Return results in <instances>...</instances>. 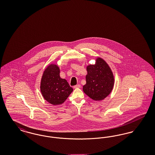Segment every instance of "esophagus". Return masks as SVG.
I'll use <instances>...</instances> for the list:
<instances>
[{"label":"esophagus","mask_w":155,"mask_h":155,"mask_svg":"<svg viewBox=\"0 0 155 155\" xmlns=\"http://www.w3.org/2000/svg\"><path fill=\"white\" fill-rule=\"evenodd\" d=\"M80 87H81V85L80 84H77V85L74 86V88H80Z\"/></svg>","instance_id":"1"}]
</instances>
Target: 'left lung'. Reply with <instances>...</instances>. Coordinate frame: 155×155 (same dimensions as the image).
I'll list each match as a JSON object with an SVG mask.
<instances>
[{
	"label": "left lung",
	"instance_id": "1",
	"mask_svg": "<svg viewBox=\"0 0 155 155\" xmlns=\"http://www.w3.org/2000/svg\"><path fill=\"white\" fill-rule=\"evenodd\" d=\"M86 84L83 91L94 101H102L108 96L114 86V76L110 67L102 58H97L95 64L87 67Z\"/></svg>",
	"mask_w": 155,
	"mask_h": 155
}]
</instances>
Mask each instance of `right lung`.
<instances>
[{"instance_id": "1", "label": "right lung", "mask_w": 155, "mask_h": 155, "mask_svg": "<svg viewBox=\"0 0 155 155\" xmlns=\"http://www.w3.org/2000/svg\"><path fill=\"white\" fill-rule=\"evenodd\" d=\"M40 88L45 99L53 105L64 103L73 91L66 80L60 78L59 67L54 64L45 70Z\"/></svg>"}]
</instances>
